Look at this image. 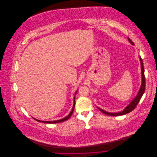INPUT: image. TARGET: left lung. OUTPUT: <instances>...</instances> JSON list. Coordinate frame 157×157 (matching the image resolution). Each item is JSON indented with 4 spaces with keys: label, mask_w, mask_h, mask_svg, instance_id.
<instances>
[{
    "label": "left lung",
    "mask_w": 157,
    "mask_h": 157,
    "mask_svg": "<svg viewBox=\"0 0 157 157\" xmlns=\"http://www.w3.org/2000/svg\"><path fill=\"white\" fill-rule=\"evenodd\" d=\"M128 40L129 42L132 44V45H134V42L129 39L128 38ZM140 62H141V77H142V82H141V85L140 87V89L139 90L136 96L133 99V100L130 103V104L126 108H124V109L121 111V112H117V113H110V112H106L105 111L100 109L98 108L99 110H100L103 113H104L106 115H110V116H118V115H124L128 113H129L131 112L132 111H133L135 108V107L136 106V105H138V102L140 101L141 97L143 96L144 90H145V86H146V82H145V76H144V69L143 67V60L141 59V57H140Z\"/></svg>",
    "instance_id": "obj_1"
}]
</instances>
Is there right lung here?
Wrapping results in <instances>:
<instances>
[{"label":"right lung","mask_w":157,"mask_h":157,"mask_svg":"<svg viewBox=\"0 0 157 157\" xmlns=\"http://www.w3.org/2000/svg\"><path fill=\"white\" fill-rule=\"evenodd\" d=\"M77 92V91H76V92L75 93V95L76 94V93ZM74 95V105H73V107H72V109L71 110V112L69 113V114L67 115V117L62 118V119H60V120H56V121H40V120H37V119H35L34 118H33L34 120H36V121H39V122H42V123H50V124H52V123H61V122H63V121H65L66 120H67V119L69 118V117L72 115L73 111H74V107H75V97Z\"/></svg>","instance_id":"obj_1"}]
</instances>
